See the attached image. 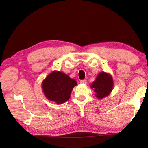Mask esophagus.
<instances>
[{
  "mask_svg": "<svg viewBox=\"0 0 148 148\" xmlns=\"http://www.w3.org/2000/svg\"><path fill=\"white\" fill-rule=\"evenodd\" d=\"M80 83L85 84H86V83H87V81H86V80H85V79H84V80H81V81H80Z\"/></svg>",
  "mask_w": 148,
  "mask_h": 148,
  "instance_id": "1",
  "label": "esophagus"
}]
</instances>
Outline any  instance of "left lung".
<instances>
[{"mask_svg":"<svg viewBox=\"0 0 148 148\" xmlns=\"http://www.w3.org/2000/svg\"><path fill=\"white\" fill-rule=\"evenodd\" d=\"M92 88L97 99H102L110 95L114 87L112 76L105 72H101L97 75L95 80L91 84Z\"/></svg>","mask_w":148,"mask_h":148,"instance_id":"8db88e82","label":"left lung"}]
</instances>
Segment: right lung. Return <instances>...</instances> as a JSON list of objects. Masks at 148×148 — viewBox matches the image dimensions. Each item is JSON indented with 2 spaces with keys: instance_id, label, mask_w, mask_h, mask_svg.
<instances>
[{
  "instance_id": "obj_1",
  "label": "right lung",
  "mask_w": 148,
  "mask_h": 148,
  "mask_svg": "<svg viewBox=\"0 0 148 148\" xmlns=\"http://www.w3.org/2000/svg\"><path fill=\"white\" fill-rule=\"evenodd\" d=\"M77 82L68 75L53 71L42 82V89L46 98L56 104H62L70 99L71 93Z\"/></svg>"
}]
</instances>
